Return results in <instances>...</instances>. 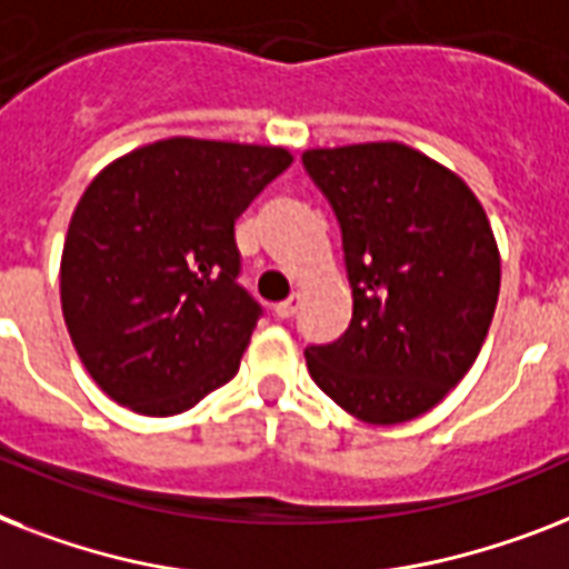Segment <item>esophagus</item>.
Segmentation results:
<instances>
[{
  "mask_svg": "<svg viewBox=\"0 0 569 569\" xmlns=\"http://www.w3.org/2000/svg\"><path fill=\"white\" fill-rule=\"evenodd\" d=\"M298 307H300V295L295 292V295H289L286 300H280V303H274V316L277 318H292L295 312H298Z\"/></svg>",
  "mask_w": 569,
  "mask_h": 569,
  "instance_id": "obj_1",
  "label": "esophagus"
}]
</instances>
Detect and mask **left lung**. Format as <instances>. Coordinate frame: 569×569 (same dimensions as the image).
<instances>
[{"label": "left lung", "instance_id": "left-lung-1", "mask_svg": "<svg viewBox=\"0 0 569 569\" xmlns=\"http://www.w3.org/2000/svg\"><path fill=\"white\" fill-rule=\"evenodd\" d=\"M303 169L341 228L353 318L309 345L318 389L377 427L429 412L477 362L500 295V251L459 174L403 142L312 149Z\"/></svg>", "mask_w": 569, "mask_h": 569}]
</instances>
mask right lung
<instances>
[{"label": "right lung", "instance_id": "1", "mask_svg": "<svg viewBox=\"0 0 569 569\" xmlns=\"http://www.w3.org/2000/svg\"><path fill=\"white\" fill-rule=\"evenodd\" d=\"M289 163L274 146L172 137L92 178L63 242L60 307L104 395L169 418L237 377L262 307L237 280L233 224Z\"/></svg>", "mask_w": 569, "mask_h": 569}]
</instances>
